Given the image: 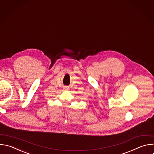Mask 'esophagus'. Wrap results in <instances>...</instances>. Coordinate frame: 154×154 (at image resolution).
<instances>
[{
    "instance_id": "esophagus-1",
    "label": "esophagus",
    "mask_w": 154,
    "mask_h": 154,
    "mask_svg": "<svg viewBox=\"0 0 154 154\" xmlns=\"http://www.w3.org/2000/svg\"><path fill=\"white\" fill-rule=\"evenodd\" d=\"M63 89H64V90H69V87H68V86H65Z\"/></svg>"
}]
</instances>
